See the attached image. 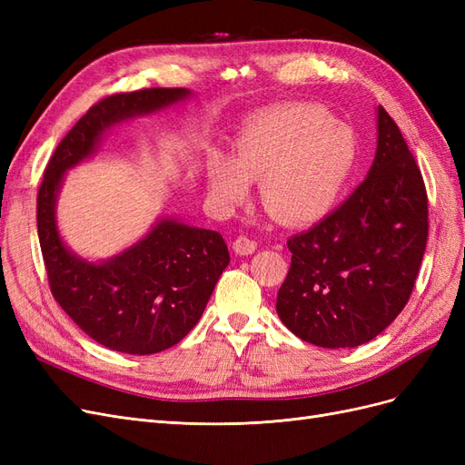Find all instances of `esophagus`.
I'll return each mask as SVG.
<instances>
[{
	"mask_svg": "<svg viewBox=\"0 0 465 465\" xmlns=\"http://www.w3.org/2000/svg\"><path fill=\"white\" fill-rule=\"evenodd\" d=\"M256 248H258V244L252 241V238H248V236H236L234 242H232V250L236 252L238 256L254 254Z\"/></svg>",
	"mask_w": 465,
	"mask_h": 465,
	"instance_id": "34e87169",
	"label": "esophagus"
}]
</instances>
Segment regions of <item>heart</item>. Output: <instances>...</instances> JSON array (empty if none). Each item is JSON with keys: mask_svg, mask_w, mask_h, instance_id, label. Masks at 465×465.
Returning <instances> with one entry per match:
<instances>
[{"mask_svg": "<svg viewBox=\"0 0 465 465\" xmlns=\"http://www.w3.org/2000/svg\"><path fill=\"white\" fill-rule=\"evenodd\" d=\"M359 143L349 125L314 106H279L252 114L229 153L205 161L211 200L221 209L242 203L252 180L262 178V200L291 224L328 217L353 178Z\"/></svg>", "mask_w": 465, "mask_h": 465, "instance_id": "b5f03b06", "label": "heart"}]
</instances>
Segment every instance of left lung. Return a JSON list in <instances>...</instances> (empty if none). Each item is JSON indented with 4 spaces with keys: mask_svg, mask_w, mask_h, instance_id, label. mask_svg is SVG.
<instances>
[{
    "mask_svg": "<svg viewBox=\"0 0 465 465\" xmlns=\"http://www.w3.org/2000/svg\"><path fill=\"white\" fill-rule=\"evenodd\" d=\"M376 130V154L362 184L311 231L287 241L292 256L277 314L318 347H357L382 333L410 301L425 254L423 176L382 106Z\"/></svg>",
    "mask_w": 465,
    "mask_h": 465,
    "instance_id": "8db88e82",
    "label": "left lung"
}]
</instances>
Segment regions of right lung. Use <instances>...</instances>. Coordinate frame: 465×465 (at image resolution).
Returning <instances> with one entry per match:
<instances>
[{
    "label": "right lung",
    "instance_id": "1",
    "mask_svg": "<svg viewBox=\"0 0 465 465\" xmlns=\"http://www.w3.org/2000/svg\"><path fill=\"white\" fill-rule=\"evenodd\" d=\"M190 96V89H143L104 98L62 139L38 190V241L54 299L96 343L120 353L153 355L184 340L231 262L227 244L217 231L163 215L120 254L91 262L64 242L55 205L65 173L93 157L106 132Z\"/></svg>",
    "mask_w": 465,
    "mask_h": 465
}]
</instances>
